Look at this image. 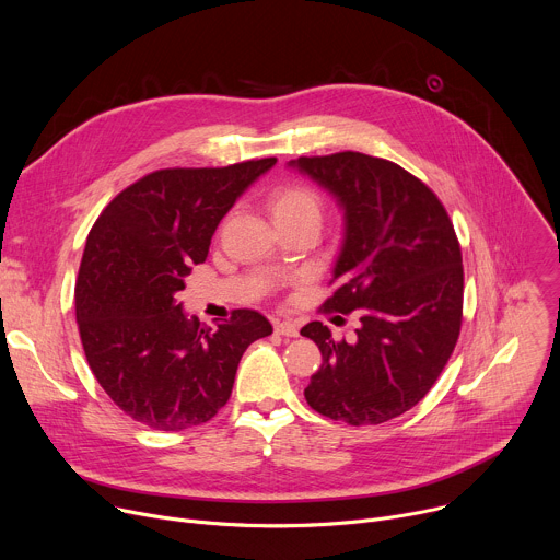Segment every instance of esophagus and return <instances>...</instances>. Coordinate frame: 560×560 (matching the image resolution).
<instances>
[{
	"label": "esophagus",
	"mask_w": 560,
	"mask_h": 560,
	"mask_svg": "<svg viewBox=\"0 0 560 560\" xmlns=\"http://www.w3.org/2000/svg\"><path fill=\"white\" fill-rule=\"evenodd\" d=\"M275 332L281 337H299V328L292 322H277Z\"/></svg>",
	"instance_id": "obj_1"
}]
</instances>
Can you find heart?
Returning <instances> with one entry per match:
<instances>
[{
	"mask_svg": "<svg viewBox=\"0 0 560 560\" xmlns=\"http://www.w3.org/2000/svg\"><path fill=\"white\" fill-rule=\"evenodd\" d=\"M268 210L275 219V223L290 225L299 221H322L324 212V199L312 186L301 182H288L279 184L268 192Z\"/></svg>",
	"mask_w": 560,
	"mask_h": 560,
	"instance_id": "obj_1",
	"label": "heart"
}]
</instances>
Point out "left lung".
Instances as JSON below:
<instances>
[{"instance_id":"1","label":"left lung","mask_w":560,"mask_h":560,"mask_svg":"<svg viewBox=\"0 0 560 560\" xmlns=\"http://www.w3.org/2000/svg\"><path fill=\"white\" fill-rule=\"evenodd\" d=\"M299 171L335 192L346 238L324 312L357 310V339L322 322L301 328L324 363L305 387L312 410L348 425H378L412 410L450 361L463 324V257L452 219L419 177L346 150L299 156Z\"/></svg>"}]
</instances>
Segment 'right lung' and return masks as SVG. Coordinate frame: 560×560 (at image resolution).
Masks as SVG:
<instances>
[{"instance_id":"add662e5","label":"right lung","mask_w":560,"mask_h":560,"mask_svg":"<svg viewBox=\"0 0 560 560\" xmlns=\"http://www.w3.org/2000/svg\"><path fill=\"white\" fill-rule=\"evenodd\" d=\"M275 156L225 168H164L124 188L97 217L74 283L86 361L132 421L179 432L210 421L232 394L246 348L272 335L255 310H232L217 330L177 303L210 238Z\"/></svg>"}]
</instances>
